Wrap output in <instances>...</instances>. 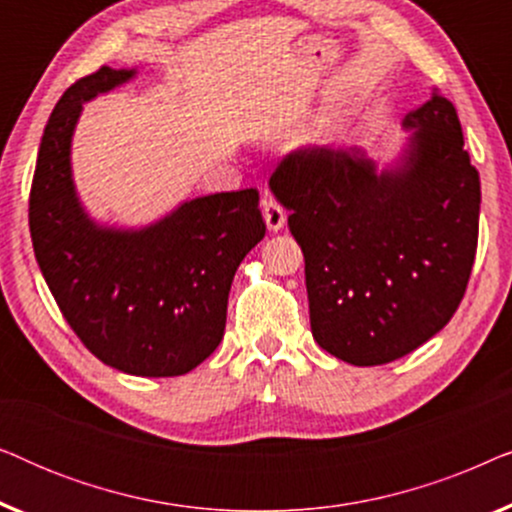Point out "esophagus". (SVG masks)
Listing matches in <instances>:
<instances>
[{"instance_id":"obj_1","label":"esophagus","mask_w":512,"mask_h":512,"mask_svg":"<svg viewBox=\"0 0 512 512\" xmlns=\"http://www.w3.org/2000/svg\"><path fill=\"white\" fill-rule=\"evenodd\" d=\"M263 219H265V226H268V230H272V233L282 230L284 223H286L284 207L279 205V202L272 198V195H265V198H263Z\"/></svg>"}]
</instances>
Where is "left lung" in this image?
Listing matches in <instances>:
<instances>
[{"label":"left lung","instance_id":"8db88e82","mask_svg":"<svg viewBox=\"0 0 512 512\" xmlns=\"http://www.w3.org/2000/svg\"><path fill=\"white\" fill-rule=\"evenodd\" d=\"M394 165L363 149L312 146L270 177L305 256L310 326L321 349L382 366L431 340L464 298L478 249L480 177L454 104L431 100Z\"/></svg>","mask_w":512,"mask_h":512}]
</instances>
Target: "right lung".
<instances>
[{"mask_svg":"<svg viewBox=\"0 0 512 512\" xmlns=\"http://www.w3.org/2000/svg\"><path fill=\"white\" fill-rule=\"evenodd\" d=\"M100 67L65 90L41 137L30 191L37 263L62 317L107 366L177 377L219 347L230 284L263 240L256 188L181 202L144 228L90 219L72 179V137L83 104L135 79Z\"/></svg>","mask_w":512,"mask_h":512,"instance_id":"right-lung-1","label":"right lung"}]
</instances>
